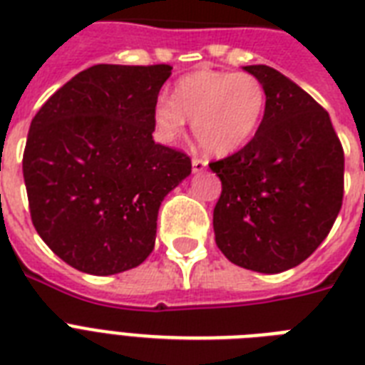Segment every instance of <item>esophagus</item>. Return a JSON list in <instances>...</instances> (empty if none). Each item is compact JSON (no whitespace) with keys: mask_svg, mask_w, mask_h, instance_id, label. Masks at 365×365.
Masks as SVG:
<instances>
[{"mask_svg":"<svg viewBox=\"0 0 365 365\" xmlns=\"http://www.w3.org/2000/svg\"><path fill=\"white\" fill-rule=\"evenodd\" d=\"M191 166H193V172H195V174H199V172L206 170V166H208V163H206V160L197 159V157H195V159L191 160Z\"/></svg>","mask_w":365,"mask_h":365,"instance_id":"34e87169","label":"esophagus"}]
</instances>
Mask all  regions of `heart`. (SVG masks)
<instances>
[{"label":"heart","mask_w":365,"mask_h":365,"mask_svg":"<svg viewBox=\"0 0 365 365\" xmlns=\"http://www.w3.org/2000/svg\"><path fill=\"white\" fill-rule=\"evenodd\" d=\"M267 93L257 77L217 70H197L180 77L172 98L160 96L153 106V128L160 142L183 136L187 119L205 151L225 157L242 149L259 130Z\"/></svg>","instance_id":"b5f03b06"}]
</instances>
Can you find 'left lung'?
<instances>
[{
	"instance_id": "left-lung-1",
	"label": "left lung",
	"mask_w": 365,
	"mask_h": 365,
	"mask_svg": "<svg viewBox=\"0 0 365 365\" xmlns=\"http://www.w3.org/2000/svg\"><path fill=\"white\" fill-rule=\"evenodd\" d=\"M265 87L259 130L212 163L222 180L214 208L217 248L265 274L294 269L328 237L343 202L345 157L328 111L269 66H242Z\"/></svg>"
}]
</instances>
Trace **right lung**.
Segmentation results:
<instances>
[{
  "label": "right lung",
  "instance_id": "obj_1",
  "mask_svg": "<svg viewBox=\"0 0 365 365\" xmlns=\"http://www.w3.org/2000/svg\"><path fill=\"white\" fill-rule=\"evenodd\" d=\"M168 64H96L37 111L22 172L34 227L68 265L108 277L155 248L160 202L191 159L153 140V106Z\"/></svg>",
  "mask_w": 365,
  "mask_h": 365
}]
</instances>
